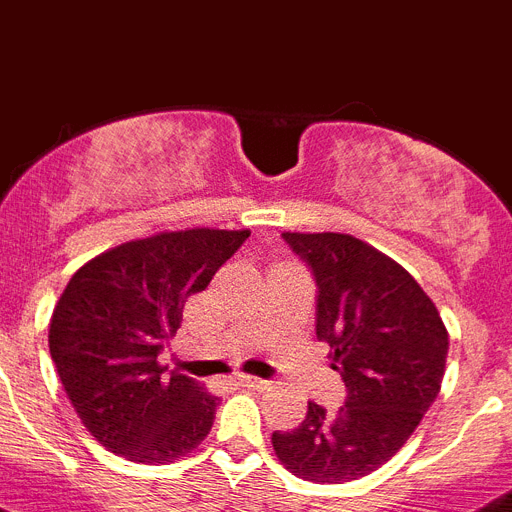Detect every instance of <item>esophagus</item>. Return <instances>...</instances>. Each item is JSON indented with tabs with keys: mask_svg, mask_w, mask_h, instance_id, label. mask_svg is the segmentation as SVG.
Masks as SVG:
<instances>
[{
	"mask_svg": "<svg viewBox=\"0 0 512 512\" xmlns=\"http://www.w3.org/2000/svg\"><path fill=\"white\" fill-rule=\"evenodd\" d=\"M237 382L239 385H245V388H252V390L270 388V382L260 380V377H252V375H237Z\"/></svg>",
	"mask_w": 512,
	"mask_h": 512,
	"instance_id": "obj_1",
	"label": "esophagus"
}]
</instances>
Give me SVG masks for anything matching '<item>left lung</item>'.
<instances>
[{
    "label": "left lung",
    "instance_id": "obj_1",
    "mask_svg": "<svg viewBox=\"0 0 512 512\" xmlns=\"http://www.w3.org/2000/svg\"><path fill=\"white\" fill-rule=\"evenodd\" d=\"M311 270L316 336L347 385L336 413L308 403L293 431H275L283 467L342 485L375 472L411 439L441 390L449 334L411 273L352 234L283 232Z\"/></svg>",
    "mask_w": 512,
    "mask_h": 512
}]
</instances>
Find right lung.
<instances>
[{"label": "right lung", "mask_w": 512, "mask_h": 512, "mask_svg": "<svg viewBox=\"0 0 512 512\" xmlns=\"http://www.w3.org/2000/svg\"><path fill=\"white\" fill-rule=\"evenodd\" d=\"M250 237L186 229L124 242L78 267L50 319V357L89 434L117 457L168 464L193 451L219 398L170 372L158 354L176 336L188 296Z\"/></svg>", "instance_id": "obj_1"}]
</instances>
